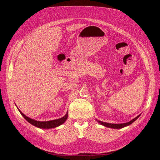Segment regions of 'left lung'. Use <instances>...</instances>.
Here are the masks:
<instances>
[{
	"label": "left lung",
	"instance_id": "1",
	"mask_svg": "<svg viewBox=\"0 0 160 160\" xmlns=\"http://www.w3.org/2000/svg\"><path fill=\"white\" fill-rule=\"evenodd\" d=\"M140 117V115L138 116L136 118H133V120H132L131 121H130L129 122L127 123H120V124H113V123H106V122H101V121H98L100 124H101L102 125H104L106 127H109V128H123L125 127H127L130 124H132L133 122H135L137 119H138L139 117Z\"/></svg>",
	"mask_w": 160,
	"mask_h": 160
}]
</instances>
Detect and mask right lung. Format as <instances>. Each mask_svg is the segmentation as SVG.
<instances>
[{
	"label": "right lung",
	"mask_w": 160,
	"mask_h": 160,
	"mask_svg": "<svg viewBox=\"0 0 160 160\" xmlns=\"http://www.w3.org/2000/svg\"><path fill=\"white\" fill-rule=\"evenodd\" d=\"M18 110L20 112V113L21 114V115L24 117L25 119H26V120L28 122H29L32 125H33L38 128H46V129L48 128H48H55L56 127H58L65 122V121L66 120L68 116V112H67L64 117H63L62 118H61L59 119L51 120V121H48V122H38V121H36L35 120H33L32 118L27 117L19 109H18Z\"/></svg>",
	"instance_id": "obj_1"
}]
</instances>
